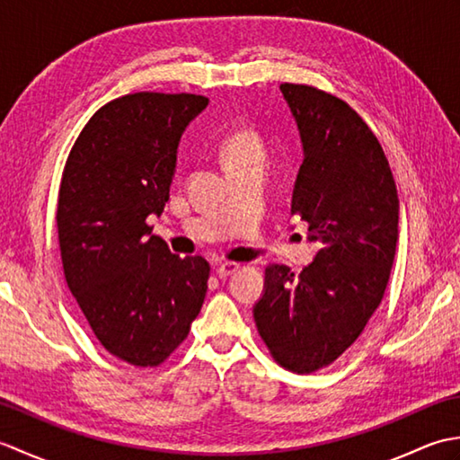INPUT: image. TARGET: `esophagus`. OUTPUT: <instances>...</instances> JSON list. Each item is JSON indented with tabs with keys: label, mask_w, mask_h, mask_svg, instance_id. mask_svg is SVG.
Wrapping results in <instances>:
<instances>
[{
	"label": "esophagus",
	"mask_w": 460,
	"mask_h": 460,
	"mask_svg": "<svg viewBox=\"0 0 460 460\" xmlns=\"http://www.w3.org/2000/svg\"><path fill=\"white\" fill-rule=\"evenodd\" d=\"M241 269V265L239 262H219L217 265V275L221 277V279H227V277H231V275H235V272Z\"/></svg>",
	"instance_id": "34e87169"
}]
</instances>
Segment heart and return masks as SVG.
Here are the masks:
<instances>
[{"label":"heart","mask_w":460,"mask_h":460,"mask_svg":"<svg viewBox=\"0 0 460 460\" xmlns=\"http://www.w3.org/2000/svg\"><path fill=\"white\" fill-rule=\"evenodd\" d=\"M221 160L227 170H241L249 165H265L267 148L261 136L251 128L233 130L221 144Z\"/></svg>","instance_id":"obj_1"}]
</instances>
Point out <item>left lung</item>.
I'll use <instances>...</instances> for the list:
<instances>
[{
  "label": "left lung",
  "mask_w": 460,
  "mask_h": 460,
  "mask_svg": "<svg viewBox=\"0 0 460 460\" xmlns=\"http://www.w3.org/2000/svg\"><path fill=\"white\" fill-rule=\"evenodd\" d=\"M280 91L305 148L290 213L308 223L320 251L300 275L265 269L255 322L279 366L312 374L344 354L381 305L399 199L384 148L348 102L312 84L282 83Z\"/></svg>",
  "instance_id": "obj_1"
}]
</instances>
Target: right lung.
<instances>
[{
    "mask_svg": "<svg viewBox=\"0 0 460 460\" xmlns=\"http://www.w3.org/2000/svg\"><path fill=\"white\" fill-rule=\"evenodd\" d=\"M209 99L134 93L106 102L68 154L57 233L68 290L106 351L155 367L188 338L208 295L209 262L152 235L170 199L181 134Z\"/></svg>",
    "mask_w": 460,
    "mask_h": 460,
    "instance_id": "1",
    "label": "right lung"
}]
</instances>
